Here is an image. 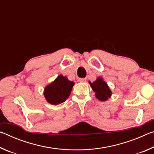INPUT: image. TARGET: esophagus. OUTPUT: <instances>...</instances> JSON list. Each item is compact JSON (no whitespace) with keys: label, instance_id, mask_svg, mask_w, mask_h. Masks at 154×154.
<instances>
[{"label":"esophagus","instance_id":"1","mask_svg":"<svg viewBox=\"0 0 154 154\" xmlns=\"http://www.w3.org/2000/svg\"><path fill=\"white\" fill-rule=\"evenodd\" d=\"M79 82H86V79H85V78H79Z\"/></svg>","mask_w":154,"mask_h":154}]
</instances>
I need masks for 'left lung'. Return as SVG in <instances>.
<instances>
[{
	"label": "left lung",
	"mask_w": 154,
	"mask_h": 154,
	"mask_svg": "<svg viewBox=\"0 0 154 154\" xmlns=\"http://www.w3.org/2000/svg\"><path fill=\"white\" fill-rule=\"evenodd\" d=\"M91 88L95 93L96 98L100 101H106L111 98L112 92L107 83L102 77H98L94 82H89Z\"/></svg>",
	"instance_id": "obj_1"
}]
</instances>
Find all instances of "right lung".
I'll use <instances>...</instances> for the list:
<instances>
[{
    "label": "right lung",
    "mask_w": 154,
    "mask_h": 154,
    "mask_svg": "<svg viewBox=\"0 0 154 154\" xmlns=\"http://www.w3.org/2000/svg\"><path fill=\"white\" fill-rule=\"evenodd\" d=\"M74 84V82L69 81L66 76L58 75L44 88L43 94L47 102L53 105L64 102L71 94Z\"/></svg>",
    "instance_id": "1"
}]
</instances>
